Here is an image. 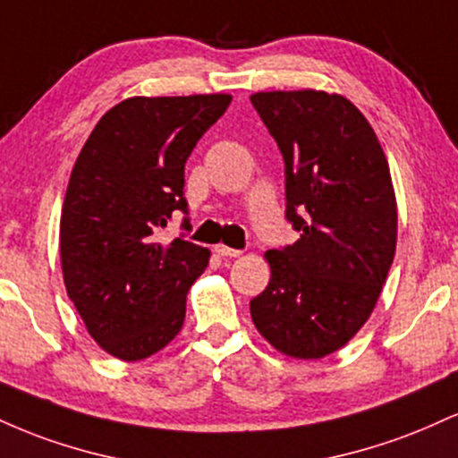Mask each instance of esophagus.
<instances>
[{
    "label": "esophagus",
    "instance_id": "esophagus-1",
    "mask_svg": "<svg viewBox=\"0 0 458 458\" xmlns=\"http://www.w3.org/2000/svg\"><path fill=\"white\" fill-rule=\"evenodd\" d=\"M215 251H217L219 256H224V259H236V256L241 254V250H233V247L228 245H215Z\"/></svg>",
    "mask_w": 458,
    "mask_h": 458
}]
</instances>
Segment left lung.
Instances as JSON below:
<instances>
[{
  "mask_svg": "<svg viewBox=\"0 0 458 458\" xmlns=\"http://www.w3.org/2000/svg\"><path fill=\"white\" fill-rule=\"evenodd\" d=\"M251 105L277 141L293 245L267 251L269 286L250 301L256 329L284 355L318 360L375 310L396 251L390 167L364 114L340 94L259 92Z\"/></svg>",
  "mask_w": 458,
  "mask_h": 458,
  "instance_id": "8db88e82",
  "label": "left lung"
}]
</instances>
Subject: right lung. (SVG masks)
I'll return each mask as SVG.
<instances>
[{
	"label": "right lung",
	"instance_id": "obj_1",
	"mask_svg": "<svg viewBox=\"0 0 458 458\" xmlns=\"http://www.w3.org/2000/svg\"><path fill=\"white\" fill-rule=\"evenodd\" d=\"M230 94L133 97L118 103L79 152L60 219L66 293L88 334L124 361L161 351L181 331L187 291L211 251L185 234L161 243L185 213V163L222 118Z\"/></svg>",
	"mask_w": 458,
	"mask_h": 458
}]
</instances>
